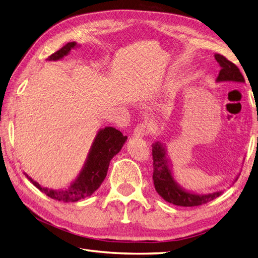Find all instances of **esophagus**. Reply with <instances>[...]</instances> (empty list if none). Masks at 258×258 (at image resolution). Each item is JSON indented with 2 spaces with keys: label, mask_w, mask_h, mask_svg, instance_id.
<instances>
[{
  "label": "esophagus",
  "mask_w": 258,
  "mask_h": 258,
  "mask_svg": "<svg viewBox=\"0 0 258 258\" xmlns=\"http://www.w3.org/2000/svg\"><path fill=\"white\" fill-rule=\"evenodd\" d=\"M150 133V127L146 124H140L134 130V136L138 139H143Z\"/></svg>",
  "instance_id": "esophagus-1"
}]
</instances>
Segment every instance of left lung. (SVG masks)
Returning <instances> with one entry per match:
<instances>
[{
  "label": "left lung",
  "instance_id": "8db88e82",
  "mask_svg": "<svg viewBox=\"0 0 258 258\" xmlns=\"http://www.w3.org/2000/svg\"><path fill=\"white\" fill-rule=\"evenodd\" d=\"M215 59L220 64L221 71L218 74L216 82L223 83V82H235V83H244L245 80L242 73L239 72L238 68L228 61L221 54H215ZM152 155H153V180H154L155 189L163 200L171 203V204L177 206H199L206 204V203L215 200L216 197L223 194V190H216L213 193L199 194L194 191L187 190L182 187L174 178L172 162L168 158L167 150L165 144L161 140L156 141L152 145ZM238 178V175L235 177L234 182ZM233 182V183H234Z\"/></svg>",
  "mask_w": 258,
  "mask_h": 258
}]
</instances>
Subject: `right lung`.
Here are the masks:
<instances>
[{
    "label": "right lung",
    "mask_w": 258,
    "mask_h": 258,
    "mask_svg": "<svg viewBox=\"0 0 258 258\" xmlns=\"http://www.w3.org/2000/svg\"><path fill=\"white\" fill-rule=\"evenodd\" d=\"M80 47L76 42H70L48 57L46 61H59L67 56L74 48ZM127 136H124L118 130L106 126L100 128L93 141L89 154L85 160L83 167L74 180H72L67 187L53 189L42 186L32 179L26 173L25 176L32 184L36 186L42 193H45L48 197L59 202H78L87 196H91L100 187L104 178L106 177L109 162L112 158L122 150Z\"/></svg>",
    "instance_id": "1"
}]
</instances>
